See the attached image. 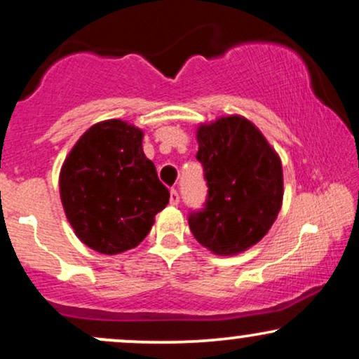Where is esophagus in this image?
I'll return each mask as SVG.
<instances>
[{"mask_svg":"<svg viewBox=\"0 0 359 359\" xmlns=\"http://www.w3.org/2000/svg\"><path fill=\"white\" fill-rule=\"evenodd\" d=\"M179 201H180L179 192H177V189H172V191H170V204L177 205V204H179Z\"/></svg>","mask_w":359,"mask_h":359,"instance_id":"obj_1","label":"esophagus"}]
</instances>
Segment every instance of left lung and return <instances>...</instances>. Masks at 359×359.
<instances>
[{"instance_id": "1", "label": "left lung", "mask_w": 359, "mask_h": 359, "mask_svg": "<svg viewBox=\"0 0 359 359\" xmlns=\"http://www.w3.org/2000/svg\"><path fill=\"white\" fill-rule=\"evenodd\" d=\"M197 143L208 199L189 214V228L212 253L231 257L257 245L277 219L282 162L262 131L236 114L201 125Z\"/></svg>"}]
</instances>
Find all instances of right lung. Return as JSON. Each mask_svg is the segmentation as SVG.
<instances>
[{
  "label": "right lung",
  "mask_w": 359,
  "mask_h": 359,
  "mask_svg": "<svg viewBox=\"0 0 359 359\" xmlns=\"http://www.w3.org/2000/svg\"><path fill=\"white\" fill-rule=\"evenodd\" d=\"M143 131L121 119L90 126L60 170V199L74 233L97 253L135 248L168 204V189L143 154Z\"/></svg>",
  "instance_id": "right-lung-1"
}]
</instances>
